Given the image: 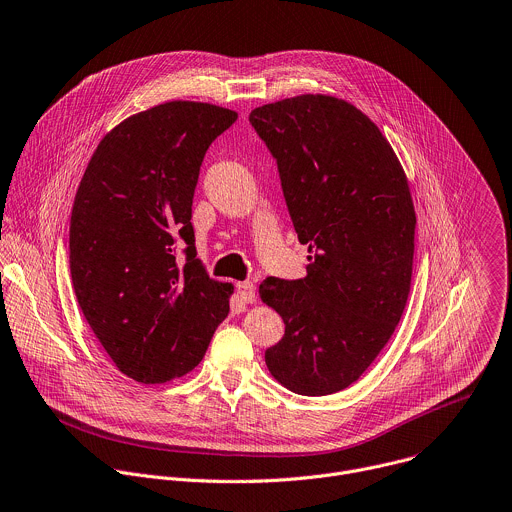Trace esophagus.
<instances>
[{"instance_id": "34e87169", "label": "esophagus", "mask_w": 512, "mask_h": 512, "mask_svg": "<svg viewBox=\"0 0 512 512\" xmlns=\"http://www.w3.org/2000/svg\"><path fill=\"white\" fill-rule=\"evenodd\" d=\"M237 295L243 303H253L257 299V293H255V283L251 281H243V283H237Z\"/></svg>"}]
</instances>
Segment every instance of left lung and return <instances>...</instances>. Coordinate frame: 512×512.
Returning a JSON list of instances; mask_svg holds the SVG:
<instances>
[{"mask_svg":"<svg viewBox=\"0 0 512 512\" xmlns=\"http://www.w3.org/2000/svg\"><path fill=\"white\" fill-rule=\"evenodd\" d=\"M249 122L277 160L303 279L267 277L263 303L285 323L265 352L271 376L301 396L354 384L404 313L416 213L402 164L380 128L346 100L303 94L265 104Z\"/></svg>","mask_w":512,"mask_h":512,"instance_id":"1","label":"left lung"}]
</instances>
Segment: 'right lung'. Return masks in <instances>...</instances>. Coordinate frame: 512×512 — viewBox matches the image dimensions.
<instances>
[{
	"label": "right lung",
	"mask_w": 512,
	"mask_h": 512,
	"mask_svg": "<svg viewBox=\"0 0 512 512\" xmlns=\"http://www.w3.org/2000/svg\"><path fill=\"white\" fill-rule=\"evenodd\" d=\"M235 120L215 104H158L112 128L80 181L72 285L98 342L136 382L189 374L229 313L233 285L203 269L191 217L207 148Z\"/></svg>",
	"instance_id": "add662e5"
}]
</instances>
